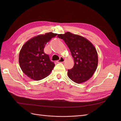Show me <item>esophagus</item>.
I'll use <instances>...</instances> for the list:
<instances>
[{
  "label": "esophagus",
  "instance_id": "1",
  "mask_svg": "<svg viewBox=\"0 0 121 121\" xmlns=\"http://www.w3.org/2000/svg\"><path fill=\"white\" fill-rule=\"evenodd\" d=\"M65 59H64V58L61 57L60 58V60H57L56 62H57V63H63V62L65 61Z\"/></svg>",
  "mask_w": 121,
  "mask_h": 121
}]
</instances>
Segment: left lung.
<instances>
[{"label": "left lung", "instance_id": "8db88e82", "mask_svg": "<svg viewBox=\"0 0 121 121\" xmlns=\"http://www.w3.org/2000/svg\"><path fill=\"white\" fill-rule=\"evenodd\" d=\"M70 50L74 60V65L68 69L69 78L76 83L88 80L95 72L98 65V55L92 43L85 37L67 32L58 34Z\"/></svg>", "mask_w": 121, "mask_h": 121}]
</instances>
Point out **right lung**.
<instances>
[{"label":"right lung","mask_w":121,"mask_h":121,"mask_svg":"<svg viewBox=\"0 0 121 121\" xmlns=\"http://www.w3.org/2000/svg\"><path fill=\"white\" fill-rule=\"evenodd\" d=\"M57 35L52 32L39 35L29 39L22 47L19 53L21 69L28 77L40 80L48 76L55 65L44 52L46 43Z\"/></svg>","instance_id":"obj_1"}]
</instances>
